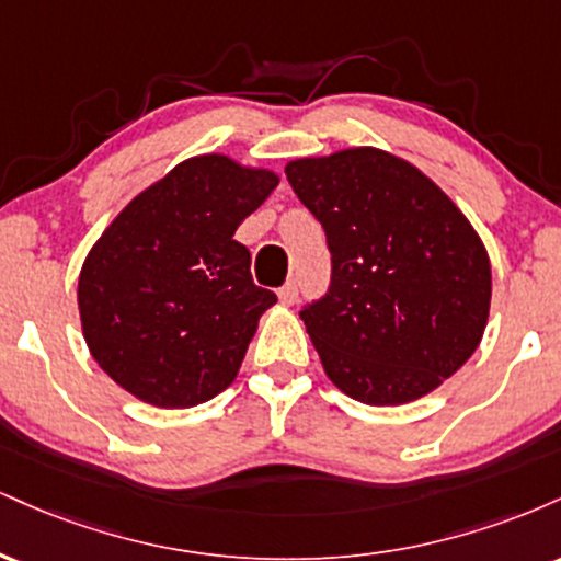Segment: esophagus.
Returning a JSON list of instances; mask_svg holds the SVG:
<instances>
[{
  "label": "esophagus",
  "mask_w": 561,
  "mask_h": 561,
  "mask_svg": "<svg viewBox=\"0 0 561 561\" xmlns=\"http://www.w3.org/2000/svg\"><path fill=\"white\" fill-rule=\"evenodd\" d=\"M279 300L285 302V306H295V300H298V282L289 279L285 287H279Z\"/></svg>",
  "instance_id": "esophagus-1"
}]
</instances>
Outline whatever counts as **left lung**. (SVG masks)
<instances>
[{
    "mask_svg": "<svg viewBox=\"0 0 561 561\" xmlns=\"http://www.w3.org/2000/svg\"><path fill=\"white\" fill-rule=\"evenodd\" d=\"M285 173L332 253L330 289L300 311L327 377L369 405L433 392L488 324L478 231L433 179L377 147L289 160Z\"/></svg>",
    "mask_w": 561,
    "mask_h": 561,
    "instance_id": "8db88e82",
    "label": "left lung"
}]
</instances>
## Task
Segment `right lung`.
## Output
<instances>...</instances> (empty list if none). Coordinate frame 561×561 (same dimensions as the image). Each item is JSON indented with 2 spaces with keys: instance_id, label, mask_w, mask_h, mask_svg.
I'll use <instances>...</instances> for the list:
<instances>
[{
  "instance_id": "add662e5",
  "label": "right lung",
  "mask_w": 561,
  "mask_h": 561,
  "mask_svg": "<svg viewBox=\"0 0 561 561\" xmlns=\"http://www.w3.org/2000/svg\"><path fill=\"white\" fill-rule=\"evenodd\" d=\"M276 184L274 171L208 152L139 192L102 231L79 274V313L113 382L160 409H190L234 382L276 302L234 231Z\"/></svg>"
}]
</instances>
